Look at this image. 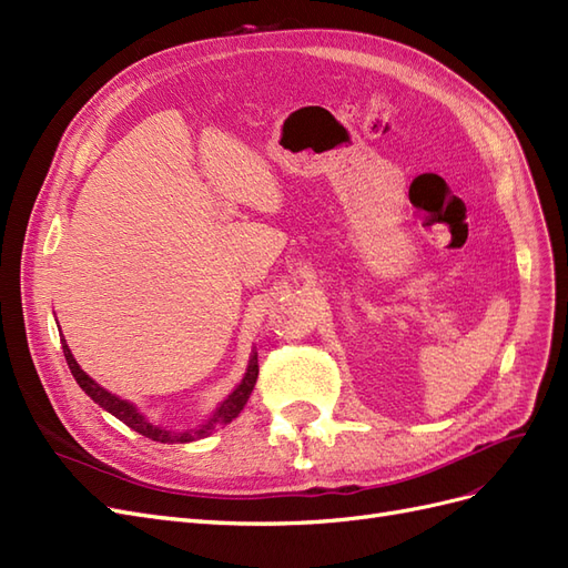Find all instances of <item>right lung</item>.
Here are the masks:
<instances>
[{
  "label": "right lung",
  "instance_id": "add662e5",
  "mask_svg": "<svg viewBox=\"0 0 568 568\" xmlns=\"http://www.w3.org/2000/svg\"><path fill=\"white\" fill-rule=\"evenodd\" d=\"M61 344H63V356H65V361H68V368H70L72 377L78 379L82 392H84L87 396H91V400H94V404H99L103 410L115 415V417L120 419V423H124L126 427H132L134 432L143 434V436H149V438H153V442H160V444H189V442H195V438H203V436L212 434L216 427L229 425L231 419L237 417V413H241L243 406L247 404V398H250V394H252V389H254V382H257V375H260L257 352H254L252 358H250V365H247V373H245L243 382L237 384L235 392L224 400L222 406L216 408V413L207 419V423H205L203 427H200V429L174 434V432H168V429H162V427L149 423V419H145L132 404H126V400H122V398H118L115 394H111V392H105L103 387H99V384L80 368L78 361L72 358L65 339H61Z\"/></svg>",
  "mask_w": 568,
  "mask_h": 568
}]
</instances>
